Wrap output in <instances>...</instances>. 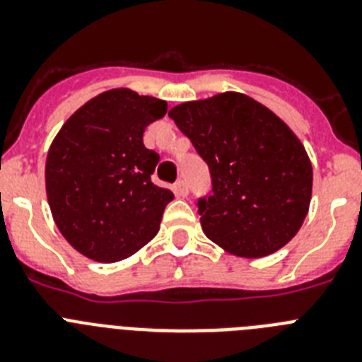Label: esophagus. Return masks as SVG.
I'll list each match as a JSON object with an SVG mask.
<instances>
[{"mask_svg": "<svg viewBox=\"0 0 362 362\" xmlns=\"http://www.w3.org/2000/svg\"><path fill=\"white\" fill-rule=\"evenodd\" d=\"M174 190H175V196L177 197H187L188 196V185L185 181H177L174 185Z\"/></svg>", "mask_w": 362, "mask_h": 362, "instance_id": "obj_1", "label": "esophagus"}]
</instances>
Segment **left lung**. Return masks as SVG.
Segmentation results:
<instances>
[{
	"instance_id": "obj_1",
	"label": "left lung",
	"mask_w": 362,
	"mask_h": 362,
	"mask_svg": "<svg viewBox=\"0 0 362 362\" xmlns=\"http://www.w3.org/2000/svg\"><path fill=\"white\" fill-rule=\"evenodd\" d=\"M168 116L206 161L212 196L199 199L204 235L238 257H267L299 232L312 199V163L270 108L223 92Z\"/></svg>"
}]
</instances>
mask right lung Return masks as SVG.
<instances>
[{
	"mask_svg": "<svg viewBox=\"0 0 362 362\" xmlns=\"http://www.w3.org/2000/svg\"><path fill=\"white\" fill-rule=\"evenodd\" d=\"M166 114V101L112 88L65 121L47 153L45 185L54 223L72 248L117 263L156 238L168 188L150 181L159 156L143 132Z\"/></svg>",
	"mask_w": 362,
	"mask_h": 362,
	"instance_id": "obj_1",
	"label": "right lung"
}]
</instances>
